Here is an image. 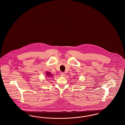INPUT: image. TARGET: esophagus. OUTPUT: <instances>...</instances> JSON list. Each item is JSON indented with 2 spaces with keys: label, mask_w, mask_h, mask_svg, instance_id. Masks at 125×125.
<instances>
[{
  "label": "esophagus",
  "mask_w": 125,
  "mask_h": 125,
  "mask_svg": "<svg viewBox=\"0 0 125 125\" xmlns=\"http://www.w3.org/2000/svg\"><path fill=\"white\" fill-rule=\"evenodd\" d=\"M60 75L61 76H64L65 75V73H63V72H61L60 73Z\"/></svg>",
  "instance_id": "obj_1"
}]
</instances>
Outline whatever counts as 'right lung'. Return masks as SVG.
Returning a JSON list of instances; mask_svg holds the SVG:
<instances>
[{"label":"right lung","instance_id":"right-lung-1","mask_svg":"<svg viewBox=\"0 0 125 125\" xmlns=\"http://www.w3.org/2000/svg\"><path fill=\"white\" fill-rule=\"evenodd\" d=\"M47 73V75L48 76H49V77L52 76V75H51V74L50 73Z\"/></svg>","mask_w":125,"mask_h":125}]
</instances>
